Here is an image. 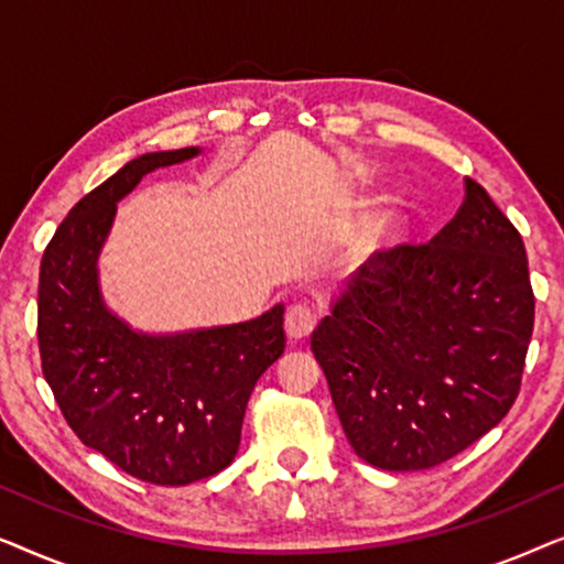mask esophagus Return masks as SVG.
<instances>
[{
  "instance_id": "1",
  "label": "esophagus",
  "mask_w": 564,
  "mask_h": 564,
  "mask_svg": "<svg viewBox=\"0 0 564 564\" xmlns=\"http://www.w3.org/2000/svg\"><path fill=\"white\" fill-rule=\"evenodd\" d=\"M315 323H318V313L307 305H292L284 315V330L290 341H305L315 330Z\"/></svg>"
}]
</instances>
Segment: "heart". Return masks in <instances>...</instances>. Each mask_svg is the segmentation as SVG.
I'll list each match as a JSON object with an SVG mask.
<instances>
[{
    "instance_id": "heart-1",
    "label": "heart",
    "mask_w": 564,
    "mask_h": 564,
    "mask_svg": "<svg viewBox=\"0 0 564 564\" xmlns=\"http://www.w3.org/2000/svg\"><path fill=\"white\" fill-rule=\"evenodd\" d=\"M403 226H405V218L400 210H380L369 215V218L361 220L359 226V234H357L359 249L367 253L382 251L384 246H390L400 234H403Z\"/></svg>"
}]
</instances>
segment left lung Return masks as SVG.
Here are the masks:
<instances>
[{"label": "left lung", "mask_w": 564, "mask_h": 564, "mask_svg": "<svg viewBox=\"0 0 564 564\" xmlns=\"http://www.w3.org/2000/svg\"><path fill=\"white\" fill-rule=\"evenodd\" d=\"M531 330L521 234L467 176L465 203L426 246L380 251L351 274L311 349L354 452L411 473L503 421Z\"/></svg>", "instance_id": "obj_1"}]
</instances>
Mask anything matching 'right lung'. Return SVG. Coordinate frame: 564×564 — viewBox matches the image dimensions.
Masks as SVG:
<instances>
[{
  "label": "right lung",
  "instance_id": "obj_1",
  "mask_svg": "<svg viewBox=\"0 0 564 564\" xmlns=\"http://www.w3.org/2000/svg\"><path fill=\"white\" fill-rule=\"evenodd\" d=\"M195 156V145L143 153L82 197L45 246L37 284L43 375L66 423L153 485H189L234 462L253 384L284 351V305L182 334H143L105 305L97 261L118 203L145 174Z\"/></svg>",
  "mask_w": 564,
  "mask_h": 564
}]
</instances>
